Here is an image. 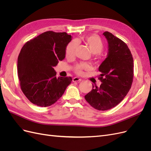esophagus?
<instances>
[{"mask_svg": "<svg viewBox=\"0 0 151 151\" xmlns=\"http://www.w3.org/2000/svg\"><path fill=\"white\" fill-rule=\"evenodd\" d=\"M82 81V79L79 78V77H74V78H73V82H79V81Z\"/></svg>", "mask_w": 151, "mask_h": 151, "instance_id": "esophagus-1", "label": "esophagus"}]
</instances>
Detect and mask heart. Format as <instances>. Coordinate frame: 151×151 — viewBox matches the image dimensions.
I'll use <instances>...</instances> for the list:
<instances>
[{
    "instance_id": "1",
    "label": "heart",
    "mask_w": 151,
    "mask_h": 151,
    "mask_svg": "<svg viewBox=\"0 0 151 151\" xmlns=\"http://www.w3.org/2000/svg\"><path fill=\"white\" fill-rule=\"evenodd\" d=\"M84 42L88 45L91 52L93 54H98L101 53L104 48V44L101 38L98 35H90L84 39ZM77 46V40H74L67 45L65 50V54L67 57H70L74 53L75 50ZM89 68V65L86 63H79L76 65L74 69L78 74H82L84 70H88Z\"/></svg>"
}]
</instances>
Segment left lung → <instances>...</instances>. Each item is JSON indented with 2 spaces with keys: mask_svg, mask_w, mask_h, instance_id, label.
<instances>
[{
  "mask_svg": "<svg viewBox=\"0 0 151 151\" xmlns=\"http://www.w3.org/2000/svg\"><path fill=\"white\" fill-rule=\"evenodd\" d=\"M108 44L107 57L99 67L101 72L99 88L93 89L85 96L91 106L105 111L116 106L130 91L134 78V60L127 44L106 31L103 34Z\"/></svg>",
  "mask_w": 151,
  "mask_h": 151,
  "instance_id": "1",
  "label": "left lung"
}]
</instances>
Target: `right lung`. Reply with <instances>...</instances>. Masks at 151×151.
<instances>
[{
	"label": "right lung",
	"mask_w": 151,
	"mask_h": 151,
	"mask_svg": "<svg viewBox=\"0 0 151 151\" xmlns=\"http://www.w3.org/2000/svg\"><path fill=\"white\" fill-rule=\"evenodd\" d=\"M71 35L65 32H45L26 42L17 58L21 89L29 101L49 106L62 97L72 77H57L53 67L65 57Z\"/></svg>",
	"instance_id": "add662e5"
}]
</instances>
